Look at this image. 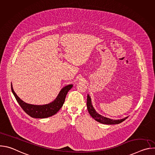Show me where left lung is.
Here are the masks:
<instances>
[{
  "instance_id": "obj_1",
  "label": "left lung",
  "mask_w": 155,
  "mask_h": 155,
  "mask_svg": "<svg viewBox=\"0 0 155 155\" xmlns=\"http://www.w3.org/2000/svg\"><path fill=\"white\" fill-rule=\"evenodd\" d=\"M87 108L88 112H89L90 115L97 121L105 124H119L124 121L127 118V117H126L124 118L121 119V120H112V119H110L107 117H105L102 115H99L96 112L95 109L94 108L92 103H91V97H90L89 94H87Z\"/></svg>"
}]
</instances>
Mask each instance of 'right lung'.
Segmentation results:
<instances>
[{"mask_svg":"<svg viewBox=\"0 0 155 155\" xmlns=\"http://www.w3.org/2000/svg\"><path fill=\"white\" fill-rule=\"evenodd\" d=\"M72 84H69L62 87L56 98L51 102L45 105H32L22 101L15 93L11 83L12 91L18 103L24 111L30 117L35 118H45L55 115L62 107L68 91L72 87Z\"/></svg>","mask_w":155,"mask_h":155,"instance_id":"add662e5","label":"right lung"}]
</instances>
